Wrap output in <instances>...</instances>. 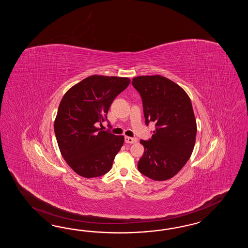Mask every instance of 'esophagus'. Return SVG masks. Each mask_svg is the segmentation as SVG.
Here are the masks:
<instances>
[{"label": "esophagus", "mask_w": 248, "mask_h": 248, "mask_svg": "<svg viewBox=\"0 0 248 248\" xmlns=\"http://www.w3.org/2000/svg\"><path fill=\"white\" fill-rule=\"evenodd\" d=\"M124 141L125 143H135L137 142V139L136 138H132V137H129V136H125L124 138Z\"/></svg>", "instance_id": "esophagus-1"}]
</instances>
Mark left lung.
Segmentation results:
<instances>
[{
	"instance_id": "8db88e82",
	"label": "left lung",
	"mask_w": 248,
	"mask_h": 248,
	"mask_svg": "<svg viewBox=\"0 0 248 248\" xmlns=\"http://www.w3.org/2000/svg\"><path fill=\"white\" fill-rule=\"evenodd\" d=\"M133 86L143 101L145 124L155 123L144 147L138 170L155 181L172 178L186 164L194 150L196 121L191 100L178 84L161 75L137 76Z\"/></svg>"
}]
</instances>
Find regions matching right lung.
Listing matches in <instances>:
<instances>
[{
  "label": "right lung",
  "instance_id": "obj_1",
  "mask_svg": "<svg viewBox=\"0 0 248 248\" xmlns=\"http://www.w3.org/2000/svg\"><path fill=\"white\" fill-rule=\"evenodd\" d=\"M129 83L127 77L92 75L71 87L62 99L54 133L62 157L77 174L93 178L111 170L124 137L103 131L95 124L107 119L114 98Z\"/></svg>",
  "mask_w": 248,
  "mask_h": 248
}]
</instances>
